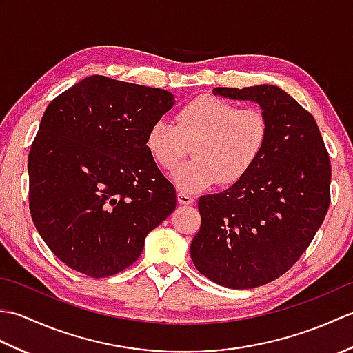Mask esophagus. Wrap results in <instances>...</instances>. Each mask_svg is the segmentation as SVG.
Returning a JSON list of instances; mask_svg holds the SVG:
<instances>
[{"instance_id": "1", "label": "esophagus", "mask_w": 353, "mask_h": 353, "mask_svg": "<svg viewBox=\"0 0 353 353\" xmlns=\"http://www.w3.org/2000/svg\"><path fill=\"white\" fill-rule=\"evenodd\" d=\"M177 200L181 205H192L194 203V199L190 196V194L182 192V191L177 194Z\"/></svg>"}]
</instances>
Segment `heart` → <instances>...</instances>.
<instances>
[{
  "label": "heart",
  "mask_w": 353,
  "mask_h": 353,
  "mask_svg": "<svg viewBox=\"0 0 353 353\" xmlns=\"http://www.w3.org/2000/svg\"><path fill=\"white\" fill-rule=\"evenodd\" d=\"M268 137L262 110L201 95L179 109L174 123L156 119L147 130L145 148L159 167L171 170L192 144V159L172 171L171 179L181 191L197 192L216 182L241 181L264 153Z\"/></svg>",
  "instance_id": "heart-1"
}]
</instances>
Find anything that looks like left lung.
Here are the masks:
<instances>
[{"mask_svg":"<svg viewBox=\"0 0 353 353\" xmlns=\"http://www.w3.org/2000/svg\"><path fill=\"white\" fill-rule=\"evenodd\" d=\"M214 95L256 103L268 118L264 153L220 194L200 197L191 243L199 272L221 287L249 290L296 264L327 212L331 162L316 119L274 85L214 88Z\"/></svg>","mask_w":353,"mask_h":353,"instance_id":"left-lung-1","label":"left lung"}]
</instances>
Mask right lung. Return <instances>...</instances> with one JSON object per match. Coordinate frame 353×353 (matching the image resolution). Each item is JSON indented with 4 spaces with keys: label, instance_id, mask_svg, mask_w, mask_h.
<instances>
[{
    "label": "right lung",
    "instance_id": "obj_1",
    "mask_svg": "<svg viewBox=\"0 0 353 353\" xmlns=\"http://www.w3.org/2000/svg\"><path fill=\"white\" fill-rule=\"evenodd\" d=\"M174 95L104 76L52 100L30 148V212L50 250L91 277L123 272L177 196L145 148Z\"/></svg>",
    "mask_w": 353,
    "mask_h": 353
}]
</instances>
